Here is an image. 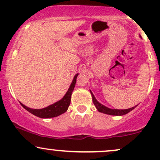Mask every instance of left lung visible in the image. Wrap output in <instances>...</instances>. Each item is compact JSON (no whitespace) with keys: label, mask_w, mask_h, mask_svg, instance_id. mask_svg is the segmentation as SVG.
<instances>
[{"label":"left lung","mask_w":160,"mask_h":160,"mask_svg":"<svg viewBox=\"0 0 160 160\" xmlns=\"http://www.w3.org/2000/svg\"><path fill=\"white\" fill-rule=\"evenodd\" d=\"M90 92L92 94V102H93V103H94L95 107H96L97 110H98L99 112H101V113H105V114L115 115V116H122V115L126 114V113H128V112L132 111L133 109H135V108L137 107V105H136V106H135V107L128 108V109H125V110L111 109V108H108L107 107H105L104 105H103V104L99 103L98 101L95 99L94 95L92 94V92L91 91H90Z\"/></svg>","instance_id":"obj_1"}]
</instances>
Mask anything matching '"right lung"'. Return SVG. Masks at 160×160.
I'll return each mask as SVG.
<instances>
[{"label":"right lung","mask_w":160,"mask_h":160,"mask_svg":"<svg viewBox=\"0 0 160 160\" xmlns=\"http://www.w3.org/2000/svg\"><path fill=\"white\" fill-rule=\"evenodd\" d=\"M78 74H77L74 76V80L71 82L68 90L66 92L65 96L61 100L56 102V103L51 104V105L45 108H42V109H32V108H28L25 105H24L23 104H20L28 111L32 113V114L37 116V117H40V118H51V117H56L62 114V113L67 111L68 108L70 105V103H71V94H72V92L74 89L75 84H76L77 81V78H78Z\"/></svg>","instance_id":"right-lung-1"}]
</instances>
